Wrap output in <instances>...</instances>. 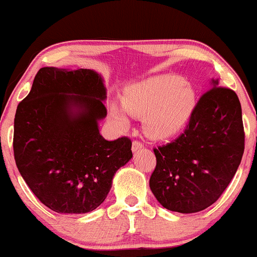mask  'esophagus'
I'll return each instance as SVG.
<instances>
[{
  "mask_svg": "<svg viewBox=\"0 0 257 257\" xmlns=\"http://www.w3.org/2000/svg\"><path fill=\"white\" fill-rule=\"evenodd\" d=\"M144 149V144L139 140H134L133 141V145H132V150L133 152H139L140 150Z\"/></svg>",
  "mask_w": 257,
  "mask_h": 257,
  "instance_id": "obj_1",
  "label": "esophagus"
}]
</instances>
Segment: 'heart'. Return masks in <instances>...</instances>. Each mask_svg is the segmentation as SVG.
Listing matches in <instances>:
<instances>
[{"label":"heart","instance_id":"b5f03b06","mask_svg":"<svg viewBox=\"0 0 257 257\" xmlns=\"http://www.w3.org/2000/svg\"><path fill=\"white\" fill-rule=\"evenodd\" d=\"M196 108V90L174 75L152 77L133 84L123 94V107L111 105V117L122 128L129 124L126 112L145 117V131L157 140L172 138L188 124Z\"/></svg>","mask_w":257,"mask_h":257}]
</instances>
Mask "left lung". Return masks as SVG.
<instances>
[{"mask_svg": "<svg viewBox=\"0 0 257 257\" xmlns=\"http://www.w3.org/2000/svg\"><path fill=\"white\" fill-rule=\"evenodd\" d=\"M241 107L234 90L216 79L200 96L178 139L153 149L152 193L168 210L191 214L214 204L229 185L244 153Z\"/></svg>", "mask_w": 257, "mask_h": 257, "instance_id": "8db88e82", "label": "left lung"}]
</instances>
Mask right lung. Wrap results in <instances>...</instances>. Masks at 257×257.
Segmentation results:
<instances>
[{"label": "right lung", "instance_id": "add662e5", "mask_svg": "<svg viewBox=\"0 0 257 257\" xmlns=\"http://www.w3.org/2000/svg\"><path fill=\"white\" fill-rule=\"evenodd\" d=\"M106 89L93 70L42 67L14 118V159L41 203L59 214L93 211L110 192L112 179L133 157L126 137L107 141Z\"/></svg>", "mask_w": 257, "mask_h": 257}]
</instances>
